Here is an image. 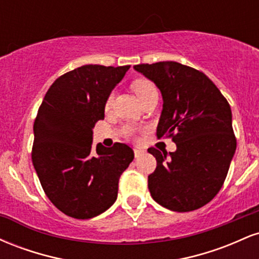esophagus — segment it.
<instances>
[{
  "label": "esophagus",
  "mask_w": 259,
  "mask_h": 259,
  "mask_svg": "<svg viewBox=\"0 0 259 259\" xmlns=\"http://www.w3.org/2000/svg\"><path fill=\"white\" fill-rule=\"evenodd\" d=\"M145 153L144 150H138V148H134V154H135V158H140L142 154Z\"/></svg>",
  "instance_id": "esophagus-1"
}]
</instances>
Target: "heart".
<instances>
[{
  "instance_id": "b5f03b06",
  "label": "heart",
  "mask_w": 259,
  "mask_h": 259,
  "mask_svg": "<svg viewBox=\"0 0 259 259\" xmlns=\"http://www.w3.org/2000/svg\"><path fill=\"white\" fill-rule=\"evenodd\" d=\"M132 88H133L134 92L136 94V96L140 99V101H141L142 99H145V97L148 96L150 94H152V92L157 91L152 82H151L150 80H146V79H136L135 81L133 82ZM112 100H113V96L111 95V96L108 97V100H107L106 107H109V105L112 103Z\"/></svg>"
}]
</instances>
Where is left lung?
I'll use <instances>...</instances> for the list:
<instances>
[{"mask_svg": "<svg viewBox=\"0 0 259 259\" xmlns=\"http://www.w3.org/2000/svg\"><path fill=\"white\" fill-rule=\"evenodd\" d=\"M163 97L157 136L173 138L175 152L148 148L157 160L148 175L160 206L190 212L212 201L227 178L236 139L227 99L206 74L178 62L134 65Z\"/></svg>", "mask_w": 259, "mask_h": 259, "instance_id": "left-lung-1", "label": "left lung"}]
</instances>
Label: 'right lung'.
Returning <instances> with one entry per match:
<instances>
[{"mask_svg":"<svg viewBox=\"0 0 259 259\" xmlns=\"http://www.w3.org/2000/svg\"><path fill=\"white\" fill-rule=\"evenodd\" d=\"M130 65L88 64L56 79L34 121L32 164L50 201L64 214L90 219L114 203L134 159L125 144L92 148V129Z\"/></svg>","mask_w":259,"mask_h":259,"instance_id":"1","label":"right lung"}]
</instances>
